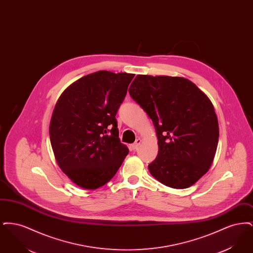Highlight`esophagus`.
<instances>
[{
	"label": "esophagus",
	"mask_w": 253,
	"mask_h": 253,
	"mask_svg": "<svg viewBox=\"0 0 253 253\" xmlns=\"http://www.w3.org/2000/svg\"><path fill=\"white\" fill-rule=\"evenodd\" d=\"M141 139L140 138H137L136 140H135V142L132 145V150H136L138 147H139V145L141 143Z\"/></svg>",
	"instance_id": "obj_1"
}]
</instances>
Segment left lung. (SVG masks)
Here are the masks:
<instances>
[{
    "label": "left lung",
    "instance_id": "left-lung-1",
    "mask_svg": "<svg viewBox=\"0 0 253 253\" xmlns=\"http://www.w3.org/2000/svg\"><path fill=\"white\" fill-rule=\"evenodd\" d=\"M129 94L156 128L158 154L148 166L151 174L173 189L191 187L216 153L219 126L211 101L180 77L137 75Z\"/></svg>",
    "mask_w": 253,
    "mask_h": 253
}]
</instances>
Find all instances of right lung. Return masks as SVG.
Instances as JSON below:
<instances>
[{
  "mask_svg": "<svg viewBox=\"0 0 253 253\" xmlns=\"http://www.w3.org/2000/svg\"><path fill=\"white\" fill-rule=\"evenodd\" d=\"M133 74L97 71L60 95L49 125L51 146L61 170L81 188L96 190L111 180L128 155L116 115Z\"/></svg>",
  "mask_w": 253,
  "mask_h": 253,
  "instance_id": "1",
  "label": "right lung"
}]
</instances>
